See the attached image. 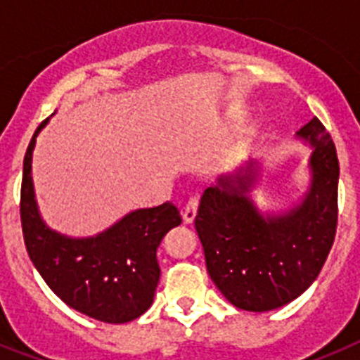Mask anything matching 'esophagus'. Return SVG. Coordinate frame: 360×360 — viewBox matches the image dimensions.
Instances as JSON below:
<instances>
[{"instance_id":"1","label":"esophagus","mask_w":360,"mask_h":360,"mask_svg":"<svg viewBox=\"0 0 360 360\" xmlns=\"http://www.w3.org/2000/svg\"><path fill=\"white\" fill-rule=\"evenodd\" d=\"M196 211H198V200H196V196H193V198H189L186 207H184V212H182L184 224H193V221H195Z\"/></svg>"}]
</instances>
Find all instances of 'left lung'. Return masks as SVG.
<instances>
[{"label": "left lung", "instance_id": "left-lung-1", "mask_svg": "<svg viewBox=\"0 0 360 360\" xmlns=\"http://www.w3.org/2000/svg\"><path fill=\"white\" fill-rule=\"evenodd\" d=\"M311 149L310 184L301 200L263 212L252 198L259 164L247 160L203 191L195 227L207 272L229 303L249 311L281 308L303 294L323 269L337 229L339 160L319 119L295 133Z\"/></svg>", "mask_w": 360, "mask_h": 360}]
</instances>
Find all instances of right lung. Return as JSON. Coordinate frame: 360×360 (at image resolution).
Listing matches in <instances>:
<instances>
[{"label":"right lung","instance_id":"1","mask_svg":"<svg viewBox=\"0 0 360 360\" xmlns=\"http://www.w3.org/2000/svg\"><path fill=\"white\" fill-rule=\"evenodd\" d=\"M41 124L28 144L21 184V225L32 263L57 297L84 316L110 324L129 323L153 303L162 238L182 224L173 203L136 209L95 236L72 238L44 224L32 180V153Z\"/></svg>","mask_w":360,"mask_h":360}]
</instances>
